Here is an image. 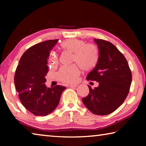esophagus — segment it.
<instances>
[{
  "mask_svg": "<svg viewBox=\"0 0 146 146\" xmlns=\"http://www.w3.org/2000/svg\"><path fill=\"white\" fill-rule=\"evenodd\" d=\"M69 86H70V88H75V87H76V86H77V85L76 84H70L69 85Z\"/></svg>",
  "mask_w": 146,
  "mask_h": 146,
  "instance_id": "34e87169",
  "label": "esophagus"
}]
</instances>
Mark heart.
Masks as SVG:
<instances>
[{"label":"heart","mask_w":146,"mask_h":146,"mask_svg":"<svg viewBox=\"0 0 146 146\" xmlns=\"http://www.w3.org/2000/svg\"><path fill=\"white\" fill-rule=\"evenodd\" d=\"M60 47L64 50L73 53L72 62L78 64L84 71L93 70L97 65L99 50L95 44L86 43L84 40L78 38H70L64 40ZM57 60L56 55L49 56V64L50 66L55 65ZM78 65L72 64L62 68L58 74L60 80L66 83L76 82L80 75V68Z\"/></svg>","instance_id":"heart-1"}]
</instances>
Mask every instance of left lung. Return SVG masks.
Here are the masks:
<instances>
[{"instance_id": "8db88e82", "label": "left lung", "mask_w": 146, "mask_h": 146, "mask_svg": "<svg viewBox=\"0 0 146 146\" xmlns=\"http://www.w3.org/2000/svg\"><path fill=\"white\" fill-rule=\"evenodd\" d=\"M99 49L97 65L87 76L88 80L99 83L82 98L84 104L91 113L106 115L118 109L129 93L132 74L123 54L110 42L95 39Z\"/></svg>"}]
</instances>
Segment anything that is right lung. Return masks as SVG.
Segmentation results:
<instances>
[{"instance_id": "add662e5", "label": "right lung", "mask_w": 146, "mask_h": 146, "mask_svg": "<svg viewBox=\"0 0 146 146\" xmlns=\"http://www.w3.org/2000/svg\"><path fill=\"white\" fill-rule=\"evenodd\" d=\"M58 40H49L31 46L20 59L15 74V85L23 105L35 116H46L57 107L66 88L55 86L47 88L49 52Z\"/></svg>"}]
</instances>
